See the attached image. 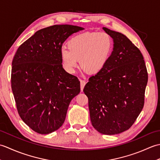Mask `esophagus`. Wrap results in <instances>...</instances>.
I'll use <instances>...</instances> for the list:
<instances>
[{
    "instance_id": "34e87169",
    "label": "esophagus",
    "mask_w": 160,
    "mask_h": 160,
    "mask_svg": "<svg viewBox=\"0 0 160 160\" xmlns=\"http://www.w3.org/2000/svg\"><path fill=\"white\" fill-rule=\"evenodd\" d=\"M86 81L84 80H80V89H81V91H82L84 86H85L86 84Z\"/></svg>"
}]
</instances>
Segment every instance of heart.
<instances>
[{"label": "heart", "instance_id": "1", "mask_svg": "<svg viewBox=\"0 0 160 160\" xmlns=\"http://www.w3.org/2000/svg\"><path fill=\"white\" fill-rule=\"evenodd\" d=\"M68 47L60 49L62 66L68 73L80 67L87 73H97L103 69L113 50V40L105 32H86L71 37Z\"/></svg>", "mask_w": 160, "mask_h": 160}]
</instances>
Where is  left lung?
Masks as SVG:
<instances>
[{
	"mask_svg": "<svg viewBox=\"0 0 160 160\" xmlns=\"http://www.w3.org/2000/svg\"><path fill=\"white\" fill-rule=\"evenodd\" d=\"M113 40L106 65L84 88L91 122L102 134L128 130L143 108L148 73L141 52L127 36L103 28Z\"/></svg>",
	"mask_w": 160,
	"mask_h": 160,
	"instance_id": "obj_1",
	"label": "left lung"
}]
</instances>
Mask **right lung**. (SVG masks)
Returning <instances> with one entry per match:
<instances>
[{"instance_id":"add662e5","label":"right lung","mask_w":160,"mask_h":160,"mask_svg":"<svg viewBox=\"0 0 160 160\" xmlns=\"http://www.w3.org/2000/svg\"><path fill=\"white\" fill-rule=\"evenodd\" d=\"M84 28L56 25L37 31L16 51L12 89L20 117L33 131L49 134L64 123L71 100L80 91L78 78L63 69L64 42Z\"/></svg>"}]
</instances>
